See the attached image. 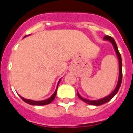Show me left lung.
I'll return each instance as SVG.
<instances>
[{"label":"left lung","instance_id":"obj_1","mask_svg":"<svg viewBox=\"0 0 133 133\" xmlns=\"http://www.w3.org/2000/svg\"><path fill=\"white\" fill-rule=\"evenodd\" d=\"M103 39L105 41H109V42H111L113 45L114 50H115V52L116 55H117V59H118V61H119V78H118V81H117V84L116 85V87L115 88V89L112 91L109 95H108L107 96L104 97V98H100L99 100H88V99H86V98H83L82 96H81V95L79 94V93L77 91V95L78 98L81 99V100H83V102H85V103H87L88 104H91V105H94V106H100L102 105V104H104L106 102H109V100H111L113 97L115 96V94H117V91H119V87H120L121 83H122V58H121L120 53H119V50H118V48H117V44L115 43V40L113 39V37L110 36H107L106 35L104 37Z\"/></svg>","mask_w":133,"mask_h":133}]
</instances>
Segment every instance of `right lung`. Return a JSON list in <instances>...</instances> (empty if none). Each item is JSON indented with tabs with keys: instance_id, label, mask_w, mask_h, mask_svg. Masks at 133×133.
Returning <instances> with one entry per match:
<instances>
[{
	"instance_id": "right-lung-1",
	"label": "right lung",
	"mask_w": 133,
	"mask_h": 133,
	"mask_svg": "<svg viewBox=\"0 0 133 133\" xmlns=\"http://www.w3.org/2000/svg\"><path fill=\"white\" fill-rule=\"evenodd\" d=\"M28 35H26V36H24V37H26V36H28ZM60 81H61V79L59 80V82H58V83H57V88H56V90L55 91V92H54L53 94L49 98L46 99V100H39V101H36V100H29V99H26V98H24L23 97H22V96H20V98H21L22 100H24V102H26V103H28V104H31V105L43 106V105H46V104H50V103L52 102L54 99L55 98L56 94H57V88H58V85H59Z\"/></svg>"
}]
</instances>
